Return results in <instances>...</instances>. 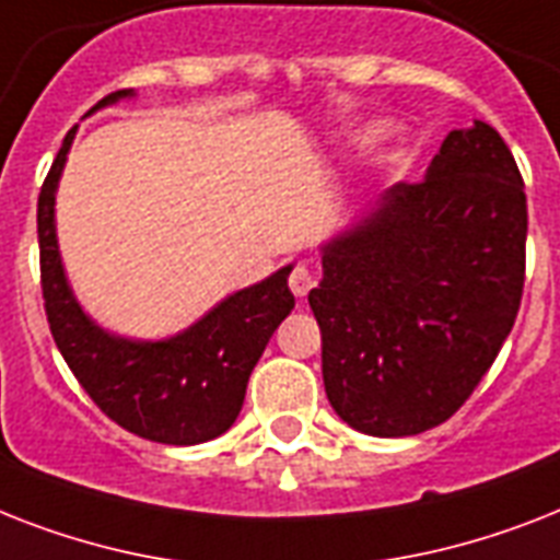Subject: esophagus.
Instances as JSON below:
<instances>
[{
    "label": "esophagus",
    "mask_w": 560,
    "mask_h": 560,
    "mask_svg": "<svg viewBox=\"0 0 560 560\" xmlns=\"http://www.w3.org/2000/svg\"><path fill=\"white\" fill-rule=\"evenodd\" d=\"M311 288H314V276H311V270H307L305 264L293 267V272H290V290H293V296H307V290Z\"/></svg>",
    "instance_id": "obj_1"
}]
</instances>
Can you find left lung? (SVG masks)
Listing matches in <instances>:
<instances>
[{
    "label": "left lung",
    "instance_id": "8db88e82",
    "mask_svg": "<svg viewBox=\"0 0 560 560\" xmlns=\"http://www.w3.org/2000/svg\"><path fill=\"white\" fill-rule=\"evenodd\" d=\"M526 223L509 144L474 121L447 133L421 183L392 186L323 244L307 302L346 424L416 435L468 400L521 311Z\"/></svg>",
    "mask_w": 560,
    "mask_h": 560
}]
</instances>
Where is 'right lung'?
<instances>
[{"instance_id": "add662e5", "label": "right lung", "mask_w": 560, "mask_h": 560, "mask_svg": "<svg viewBox=\"0 0 560 560\" xmlns=\"http://www.w3.org/2000/svg\"><path fill=\"white\" fill-rule=\"evenodd\" d=\"M121 98H133V90L113 92L92 113ZM74 130L66 133L37 200L39 276L57 349L86 395L118 427L160 444L218 439L235 424L255 363L296 305L288 288L293 264L237 290L165 340H130L104 331L74 299L57 246L55 194Z\"/></svg>"}]
</instances>
